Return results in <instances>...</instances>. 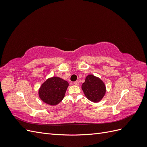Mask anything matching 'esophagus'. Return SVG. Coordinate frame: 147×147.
Listing matches in <instances>:
<instances>
[{
  "mask_svg": "<svg viewBox=\"0 0 147 147\" xmlns=\"http://www.w3.org/2000/svg\"><path fill=\"white\" fill-rule=\"evenodd\" d=\"M74 84H75V85L78 86V85H79V82H78V81H76V82H75L74 83Z\"/></svg>",
  "mask_w": 147,
  "mask_h": 147,
  "instance_id": "obj_1",
  "label": "esophagus"
}]
</instances>
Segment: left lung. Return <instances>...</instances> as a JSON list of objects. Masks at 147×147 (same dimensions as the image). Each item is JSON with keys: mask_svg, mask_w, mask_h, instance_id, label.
I'll use <instances>...</instances> for the list:
<instances>
[{"mask_svg": "<svg viewBox=\"0 0 147 147\" xmlns=\"http://www.w3.org/2000/svg\"><path fill=\"white\" fill-rule=\"evenodd\" d=\"M82 88L85 96L93 102H99L103 98L106 92L104 82L99 78L92 75H89L86 77Z\"/></svg>", "mask_w": 147, "mask_h": 147, "instance_id": "obj_1", "label": "left lung"}]
</instances>
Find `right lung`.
<instances>
[{
    "instance_id": "add662e5",
    "label": "right lung",
    "mask_w": 147,
    "mask_h": 147,
    "mask_svg": "<svg viewBox=\"0 0 147 147\" xmlns=\"http://www.w3.org/2000/svg\"><path fill=\"white\" fill-rule=\"evenodd\" d=\"M68 86V82L59 77L48 78L39 89V97L48 105H56L63 99Z\"/></svg>"
}]
</instances>
